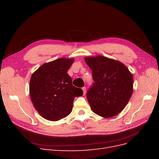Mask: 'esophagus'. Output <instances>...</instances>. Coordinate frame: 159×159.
Here are the masks:
<instances>
[{"label": "esophagus", "mask_w": 159, "mask_h": 159, "mask_svg": "<svg viewBox=\"0 0 159 159\" xmlns=\"http://www.w3.org/2000/svg\"><path fill=\"white\" fill-rule=\"evenodd\" d=\"M82 90H83V93H84V95H85V92H86V88H85V87H84V88H82Z\"/></svg>", "instance_id": "1"}]
</instances>
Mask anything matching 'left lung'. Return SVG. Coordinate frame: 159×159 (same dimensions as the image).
<instances>
[{"label": "left lung", "mask_w": 159, "mask_h": 159, "mask_svg": "<svg viewBox=\"0 0 159 159\" xmlns=\"http://www.w3.org/2000/svg\"><path fill=\"white\" fill-rule=\"evenodd\" d=\"M94 83L87 92L93 111L109 118L121 112L133 91V77L126 66L103 56L85 57Z\"/></svg>", "instance_id": "obj_1"}]
</instances>
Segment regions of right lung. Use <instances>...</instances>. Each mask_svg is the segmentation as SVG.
Returning <instances> with one entry per match:
<instances>
[{"label": "right lung", "mask_w": 159, "mask_h": 159, "mask_svg": "<svg viewBox=\"0 0 159 159\" xmlns=\"http://www.w3.org/2000/svg\"><path fill=\"white\" fill-rule=\"evenodd\" d=\"M74 58H58L42 64L32 74L30 95L34 107L42 117L56 121L71 112L75 97L83 91L72 85L67 73Z\"/></svg>", "instance_id": "add662e5"}]
</instances>
